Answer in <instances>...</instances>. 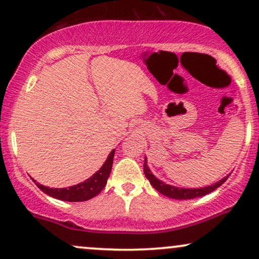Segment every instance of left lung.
Returning <instances> with one entry per match:
<instances>
[{
    "mask_svg": "<svg viewBox=\"0 0 259 259\" xmlns=\"http://www.w3.org/2000/svg\"><path fill=\"white\" fill-rule=\"evenodd\" d=\"M147 157L144 160V173L145 177L149 179L150 184L156 189L159 193L162 194L167 197H171V199H176V200H189V199H195V197H200V196H205L207 194L212 193L214 189H217L218 187H221L224 182L227 181L229 176L224 177L223 179H221L220 182L217 183L208 185V187L205 188H197V189H187V188H177V187H172V185L163 183L162 181L157 179L155 176L151 173L150 168L148 167L147 163Z\"/></svg>",
    "mask_w": 259,
    "mask_h": 259,
    "instance_id": "left-lung-1",
    "label": "left lung"
}]
</instances>
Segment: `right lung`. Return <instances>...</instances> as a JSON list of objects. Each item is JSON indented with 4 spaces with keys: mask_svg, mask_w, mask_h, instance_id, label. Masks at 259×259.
<instances>
[{
    "mask_svg": "<svg viewBox=\"0 0 259 259\" xmlns=\"http://www.w3.org/2000/svg\"><path fill=\"white\" fill-rule=\"evenodd\" d=\"M114 154L115 149L109 154L108 159L103 166L100 167L99 171H97L92 177L86 179L84 182H82L80 184L72 185L69 188H62V189H57V188H48L44 187L42 184L36 183L37 187L41 189L44 193L47 194L54 199L63 200V201H69V202H78V201H87V200L92 199L96 195L104 189L106 181H108L109 176H110L111 167H112V161H114Z\"/></svg>",
    "mask_w": 259,
    "mask_h": 259,
    "instance_id": "add662e5",
    "label": "right lung"
}]
</instances>
